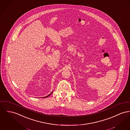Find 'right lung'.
I'll return each instance as SVG.
<instances>
[{"mask_svg": "<svg viewBox=\"0 0 130 130\" xmlns=\"http://www.w3.org/2000/svg\"><path fill=\"white\" fill-rule=\"evenodd\" d=\"M53 92H52V93H51V94H50V95H47V96H46V97H43V98H46V97H48V96H50V95H51V94H52V93H53Z\"/></svg>", "mask_w": 130, "mask_h": 130, "instance_id": "1", "label": "right lung"}]
</instances>
